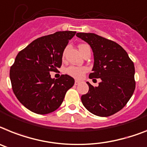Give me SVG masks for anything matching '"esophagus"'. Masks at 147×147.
<instances>
[{
	"mask_svg": "<svg viewBox=\"0 0 147 147\" xmlns=\"http://www.w3.org/2000/svg\"><path fill=\"white\" fill-rule=\"evenodd\" d=\"M79 84H80V81H78V80H76V81H75V84H76V85Z\"/></svg>",
	"mask_w": 147,
	"mask_h": 147,
	"instance_id": "esophagus-1",
	"label": "esophagus"
}]
</instances>
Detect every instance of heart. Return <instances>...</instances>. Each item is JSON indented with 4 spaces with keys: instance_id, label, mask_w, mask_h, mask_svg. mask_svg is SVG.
<instances>
[{
    "instance_id": "heart-1",
    "label": "heart",
    "mask_w": 147,
    "mask_h": 147,
    "mask_svg": "<svg viewBox=\"0 0 147 147\" xmlns=\"http://www.w3.org/2000/svg\"><path fill=\"white\" fill-rule=\"evenodd\" d=\"M86 45H80L79 49H81ZM87 69L84 66H71L66 69V73L69 75L71 77L77 78V79H81L84 77V74L87 72Z\"/></svg>"
}]
</instances>
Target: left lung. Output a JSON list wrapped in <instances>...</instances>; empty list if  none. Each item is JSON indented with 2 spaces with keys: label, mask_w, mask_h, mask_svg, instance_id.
<instances>
[{
  "label": "left lung",
  "mask_w": 147,
  "mask_h": 147,
  "mask_svg": "<svg viewBox=\"0 0 147 147\" xmlns=\"http://www.w3.org/2000/svg\"><path fill=\"white\" fill-rule=\"evenodd\" d=\"M78 37L87 42L94 57L90 78H100L98 87L89 82L87 93L81 102L90 113L109 117L122 109L135 89L134 66L119 44L92 33H78Z\"/></svg>",
  "instance_id": "obj_1"
}]
</instances>
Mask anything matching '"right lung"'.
Listing matches in <instances>:
<instances>
[{
    "label": "right lung",
    "instance_id": "right-lung-1",
    "mask_svg": "<svg viewBox=\"0 0 147 147\" xmlns=\"http://www.w3.org/2000/svg\"><path fill=\"white\" fill-rule=\"evenodd\" d=\"M76 31H58L35 39L21 51L9 71L14 94L30 111L47 114L62 104L66 91L75 84L73 78L62 75L51 78L62 64L63 53Z\"/></svg>",
    "mask_w": 147,
    "mask_h": 147
}]
</instances>
